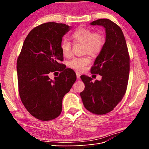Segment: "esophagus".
Instances as JSON below:
<instances>
[{"mask_svg": "<svg viewBox=\"0 0 149 149\" xmlns=\"http://www.w3.org/2000/svg\"><path fill=\"white\" fill-rule=\"evenodd\" d=\"M80 75H81V73L79 72H76V76H77V79H79Z\"/></svg>", "mask_w": 149, "mask_h": 149, "instance_id": "esophagus-1", "label": "esophagus"}]
</instances>
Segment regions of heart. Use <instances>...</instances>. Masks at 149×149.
<instances>
[{"label": "heart", "instance_id": "obj_1", "mask_svg": "<svg viewBox=\"0 0 149 149\" xmlns=\"http://www.w3.org/2000/svg\"><path fill=\"white\" fill-rule=\"evenodd\" d=\"M72 39L75 42L84 43L85 51L91 56H96L101 51L104 47L105 39L101 33L93 32L92 30L79 27L72 33ZM60 49L62 55L65 57H69L72 54V45L70 42L66 39H63L60 42ZM90 62L89 56L74 57L68 62V65L71 68L78 71H81Z\"/></svg>", "mask_w": 149, "mask_h": 149}]
</instances>
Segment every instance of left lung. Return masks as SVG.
I'll use <instances>...</instances> for the list:
<instances>
[{
	"label": "left lung",
	"instance_id": "obj_1",
	"mask_svg": "<svg viewBox=\"0 0 149 149\" xmlns=\"http://www.w3.org/2000/svg\"><path fill=\"white\" fill-rule=\"evenodd\" d=\"M105 28L106 41L91 67V74L102 76L100 81L81 75L85 89L80 93L85 108L93 114L102 115L114 110L126 92L130 58L123 32L114 22L99 19L90 24Z\"/></svg>",
	"mask_w": 149,
	"mask_h": 149
}]
</instances>
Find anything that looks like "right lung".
<instances>
[{
	"label": "right lung",
	"instance_id": "right-lung-1",
	"mask_svg": "<svg viewBox=\"0 0 149 149\" xmlns=\"http://www.w3.org/2000/svg\"><path fill=\"white\" fill-rule=\"evenodd\" d=\"M71 26L48 22L33 29L24 42L17 60L20 99L27 110L37 119L49 121L57 118L62 99L76 80L74 70L60 69L64 57L60 49L62 37ZM61 72L53 80L50 72Z\"/></svg>",
	"mask_w": 149,
	"mask_h": 149
}]
</instances>
